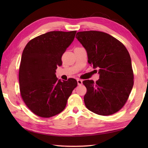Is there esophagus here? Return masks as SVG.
<instances>
[{
  "label": "esophagus",
  "instance_id": "obj_1",
  "mask_svg": "<svg viewBox=\"0 0 148 148\" xmlns=\"http://www.w3.org/2000/svg\"><path fill=\"white\" fill-rule=\"evenodd\" d=\"M77 82H78V85H81V84H82L83 81H82V80H81V79H77Z\"/></svg>",
  "mask_w": 148,
  "mask_h": 148
}]
</instances>
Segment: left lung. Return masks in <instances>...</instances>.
Instances as JSON below:
<instances>
[{"mask_svg":"<svg viewBox=\"0 0 148 148\" xmlns=\"http://www.w3.org/2000/svg\"><path fill=\"white\" fill-rule=\"evenodd\" d=\"M76 38L86 50L88 63L99 69V79L84 80L85 106L100 115H112L127 102L134 83L131 58L127 48L110 34L79 31Z\"/></svg>","mask_w":148,"mask_h":148,"instance_id":"left-lung-1","label":"left lung"}]
</instances>
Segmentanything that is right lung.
Masks as SVG:
<instances>
[{
  "mask_svg": "<svg viewBox=\"0 0 148 148\" xmlns=\"http://www.w3.org/2000/svg\"><path fill=\"white\" fill-rule=\"evenodd\" d=\"M77 31H53L28 42L19 69L20 91L28 109L39 117L49 118L63 111L77 86L74 78L62 82L56 75L62 57L73 41Z\"/></svg>",
  "mask_w": 148,
  "mask_h": 148,
  "instance_id": "obj_1",
  "label": "right lung"
}]
</instances>
